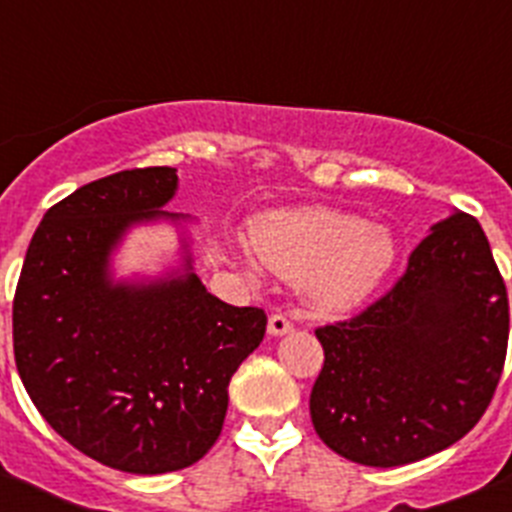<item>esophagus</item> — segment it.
Listing matches in <instances>:
<instances>
[{
    "mask_svg": "<svg viewBox=\"0 0 512 512\" xmlns=\"http://www.w3.org/2000/svg\"><path fill=\"white\" fill-rule=\"evenodd\" d=\"M292 330H295V323H292V318L282 315V312H274V315L269 318L271 336H287V333H292Z\"/></svg>",
    "mask_w": 512,
    "mask_h": 512,
    "instance_id": "obj_1",
    "label": "esophagus"
}]
</instances>
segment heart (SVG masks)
<instances>
[{
  "mask_svg": "<svg viewBox=\"0 0 512 512\" xmlns=\"http://www.w3.org/2000/svg\"><path fill=\"white\" fill-rule=\"evenodd\" d=\"M253 251L323 310H346L374 292L395 264V238L384 225L328 207L279 210L253 225Z\"/></svg>",
  "mask_w": 512,
  "mask_h": 512,
  "instance_id": "heart-1",
  "label": "heart"
}]
</instances>
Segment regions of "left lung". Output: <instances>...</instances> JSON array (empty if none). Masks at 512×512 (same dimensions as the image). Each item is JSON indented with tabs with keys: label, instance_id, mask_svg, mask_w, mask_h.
I'll list each match as a JSON object with an SVG mask.
<instances>
[{
	"label": "left lung",
	"instance_id": "obj_1",
	"mask_svg": "<svg viewBox=\"0 0 512 512\" xmlns=\"http://www.w3.org/2000/svg\"><path fill=\"white\" fill-rule=\"evenodd\" d=\"M505 279L477 217L456 210L359 315L315 328L323 369L310 418L320 441L366 467H402L467 436L508 354Z\"/></svg>",
	"mask_w": 512,
	"mask_h": 512
}]
</instances>
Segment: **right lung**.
Masks as SVG:
<instances>
[{
  "instance_id": "add662e5",
  "label": "right lung",
  "mask_w": 512,
  "mask_h": 512,
  "mask_svg": "<svg viewBox=\"0 0 512 512\" xmlns=\"http://www.w3.org/2000/svg\"><path fill=\"white\" fill-rule=\"evenodd\" d=\"M176 169L117 171L69 194L35 230L12 302L15 364L61 438L104 467L164 474L200 461L223 431L228 384L266 333L261 307L217 300L187 271L112 284L110 253L161 207Z\"/></svg>"
}]
</instances>
